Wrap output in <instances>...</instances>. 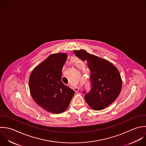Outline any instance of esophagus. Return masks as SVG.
<instances>
[{"mask_svg":"<svg viewBox=\"0 0 146 146\" xmlns=\"http://www.w3.org/2000/svg\"><path fill=\"white\" fill-rule=\"evenodd\" d=\"M73 90H74V92H78V91H79L80 88H78V87H74V88H73Z\"/></svg>","mask_w":146,"mask_h":146,"instance_id":"esophagus-1","label":"esophagus"}]
</instances>
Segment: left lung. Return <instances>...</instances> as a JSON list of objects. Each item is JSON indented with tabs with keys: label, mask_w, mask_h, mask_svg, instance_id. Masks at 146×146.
<instances>
[{
	"label": "left lung",
	"mask_w": 146,
	"mask_h": 146,
	"mask_svg": "<svg viewBox=\"0 0 146 146\" xmlns=\"http://www.w3.org/2000/svg\"><path fill=\"white\" fill-rule=\"evenodd\" d=\"M74 53L81 60L88 62L91 71L92 89L85 96L86 102L94 110L105 109L121 93L122 81L119 70L108 60L91 54L84 49L74 50Z\"/></svg>",
	"instance_id": "8db88e82"
}]
</instances>
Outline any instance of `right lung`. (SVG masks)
Wrapping results in <instances>:
<instances>
[{"label": "right lung", "mask_w": 146, "mask_h": 146, "mask_svg": "<svg viewBox=\"0 0 146 146\" xmlns=\"http://www.w3.org/2000/svg\"><path fill=\"white\" fill-rule=\"evenodd\" d=\"M67 57L66 53L50 54L34 68L29 76V88L33 100L52 113L64 112L75 93L61 81Z\"/></svg>", "instance_id": "obj_1"}]
</instances>
